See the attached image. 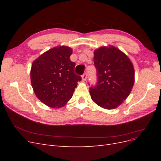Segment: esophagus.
Wrapping results in <instances>:
<instances>
[{"label":"esophagus","instance_id":"obj_1","mask_svg":"<svg viewBox=\"0 0 161 161\" xmlns=\"http://www.w3.org/2000/svg\"><path fill=\"white\" fill-rule=\"evenodd\" d=\"M86 74H84L82 76V81H86Z\"/></svg>","mask_w":161,"mask_h":161}]
</instances>
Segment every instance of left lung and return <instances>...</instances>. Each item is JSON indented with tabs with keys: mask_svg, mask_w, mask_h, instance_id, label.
<instances>
[{
	"mask_svg": "<svg viewBox=\"0 0 161 161\" xmlns=\"http://www.w3.org/2000/svg\"><path fill=\"white\" fill-rule=\"evenodd\" d=\"M93 59L98 81L90 89L91 99L102 108L115 109L132 89L135 80L133 64L127 55L114 46L95 50Z\"/></svg>",
	"mask_w": 161,
	"mask_h": 161,
	"instance_id": "1",
	"label": "left lung"
}]
</instances>
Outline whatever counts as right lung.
Here are the masks:
<instances>
[{"instance_id": "right-lung-1", "label": "right lung", "mask_w": 161, "mask_h": 161, "mask_svg": "<svg viewBox=\"0 0 161 161\" xmlns=\"http://www.w3.org/2000/svg\"><path fill=\"white\" fill-rule=\"evenodd\" d=\"M72 49L58 46L45 52L31 64L30 76L34 92L43 103L60 108L72 98L81 77L75 73L70 60Z\"/></svg>"}]
</instances>
